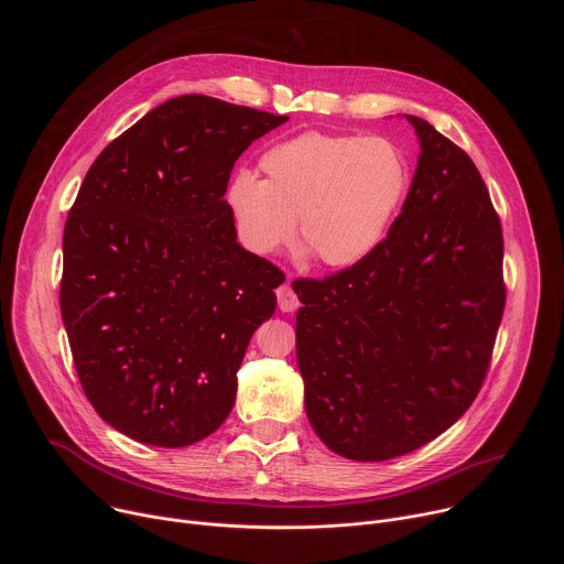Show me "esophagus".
I'll return each mask as SVG.
<instances>
[{
	"instance_id": "esophagus-1",
	"label": "esophagus",
	"mask_w": 564,
	"mask_h": 564,
	"mask_svg": "<svg viewBox=\"0 0 564 564\" xmlns=\"http://www.w3.org/2000/svg\"><path fill=\"white\" fill-rule=\"evenodd\" d=\"M276 299H279L281 312H294L299 307V299H296V294H294V290L290 285H281L276 290Z\"/></svg>"
}]
</instances>
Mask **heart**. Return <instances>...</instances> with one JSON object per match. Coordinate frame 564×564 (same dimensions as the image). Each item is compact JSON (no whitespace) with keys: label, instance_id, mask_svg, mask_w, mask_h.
I'll use <instances>...</instances> for the list:
<instances>
[{"label":"heart","instance_id":"obj_1","mask_svg":"<svg viewBox=\"0 0 564 564\" xmlns=\"http://www.w3.org/2000/svg\"><path fill=\"white\" fill-rule=\"evenodd\" d=\"M259 170L227 187L238 238L250 252L270 257L294 236L318 265L348 270L366 261L409 192V160L383 135L307 131L268 149Z\"/></svg>","mask_w":564,"mask_h":564}]
</instances>
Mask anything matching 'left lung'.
Returning a JSON list of instances; mask_svg holds the SVG:
<instances>
[{
	"mask_svg": "<svg viewBox=\"0 0 564 564\" xmlns=\"http://www.w3.org/2000/svg\"><path fill=\"white\" fill-rule=\"evenodd\" d=\"M417 170L381 246L292 283L305 413L357 462L406 455L473 404L505 312L502 225L473 160L424 118Z\"/></svg>",
	"mask_w": 564,
	"mask_h": 564,
	"instance_id": "8db88e82",
	"label": "left lung"
}]
</instances>
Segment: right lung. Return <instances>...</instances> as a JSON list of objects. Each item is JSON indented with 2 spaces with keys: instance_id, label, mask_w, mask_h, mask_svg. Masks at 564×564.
I'll return each mask as SVG.
<instances>
[{
  "instance_id": "right-lung-1",
  "label": "right lung",
  "mask_w": 564,
  "mask_h": 564,
  "mask_svg": "<svg viewBox=\"0 0 564 564\" xmlns=\"http://www.w3.org/2000/svg\"><path fill=\"white\" fill-rule=\"evenodd\" d=\"M290 120L209 96L167 100L96 158L62 238L59 310L96 413L165 448L229 415L285 274L238 246L223 198L238 155Z\"/></svg>"
}]
</instances>
